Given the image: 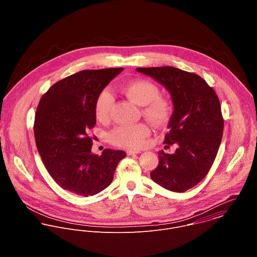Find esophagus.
<instances>
[{
	"instance_id": "34e87169",
	"label": "esophagus",
	"mask_w": 257,
	"mask_h": 257,
	"mask_svg": "<svg viewBox=\"0 0 257 257\" xmlns=\"http://www.w3.org/2000/svg\"><path fill=\"white\" fill-rule=\"evenodd\" d=\"M139 153H142V151H140V150H132V149L126 150V154L127 155H135V154H139Z\"/></svg>"
}]
</instances>
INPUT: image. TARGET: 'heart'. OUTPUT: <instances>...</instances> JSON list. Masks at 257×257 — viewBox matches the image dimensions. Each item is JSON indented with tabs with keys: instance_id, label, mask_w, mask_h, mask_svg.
<instances>
[{
	"instance_id": "obj_1",
	"label": "heart",
	"mask_w": 257,
	"mask_h": 257,
	"mask_svg": "<svg viewBox=\"0 0 257 257\" xmlns=\"http://www.w3.org/2000/svg\"><path fill=\"white\" fill-rule=\"evenodd\" d=\"M123 94L133 103L143 106V113L156 126L166 124L171 116L172 106L169 100L160 95L158 87L146 79H138L123 87ZM113 99L110 91L105 89L99 93L94 104L95 115L99 120H106L110 115ZM149 127L145 123L121 125L110 134V141L118 147L140 148L149 136Z\"/></svg>"
}]
</instances>
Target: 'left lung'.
<instances>
[{
    "instance_id": "left-lung-1",
    "label": "left lung",
    "mask_w": 257,
    "mask_h": 257,
    "mask_svg": "<svg viewBox=\"0 0 257 257\" xmlns=\"http://www.w3.org/2000/svg\"><path fill=\"white\" fill-rule=\"evenodd\" d=\"M137 70L164 86L173 103L164 145L175 144L177 149L173 154L158 152L150 177L167 190L185 192L206 177L217 156L223 132L219 98L197 74L171 66Z\"/></svg>"
}]
</instances>
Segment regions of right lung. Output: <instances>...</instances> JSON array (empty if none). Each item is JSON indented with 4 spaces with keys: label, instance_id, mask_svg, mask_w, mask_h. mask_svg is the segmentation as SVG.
Here are the masks:
<instances>
[{
    "label": "right lung",
    "instance_id": "obj_1",
    "mask_svg": "<svg viewBox=\"0 0 257 257\" xmlns=\"http://www.w3.org/2000/svg\"><path fill=\"white\" fill-rule=\"evenodd\" d=\"M123 68L83 70L52 85L41 97L35 119L37 150L53 180L79 196H94L112 181L124 151H91L97 96Z\"/></svg>",
    "mask_w": 257,
    "mask_h": 257
}]
</instances>
